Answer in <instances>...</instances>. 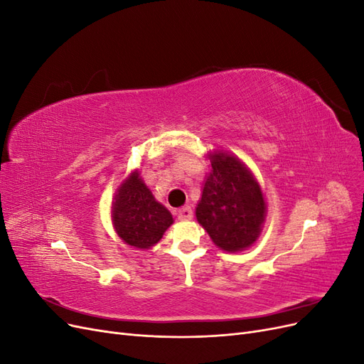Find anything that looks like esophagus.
I'll list each match as a JSON object with an SVG mask.
<instances>
[{
  "mask_svg": "<svg viewBox=\"0 0 364 364\" xmlns=\"http://www.w3.org/2000/svg\"><path fill=\"white\" fill-rule=\"evenodd\" d=\"M179 220H191L193 218V209L190 206H183L178 211Z\"/></svg>",
  "mask_w": 364,
  "mask_h": 364,
  "instance_id": "34e87169",
  "label": "esophagus"
}]
</instances>
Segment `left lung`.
<instances>
[{"instance_id": "left-lung-1", "label": "left lung", "mask_w": 364, "mask_h": 364, "mask_svg": "<svg viewBox=\"0 0 364 364\" xmlns=\"http://www.w3.org/2000/svg\"><path fill=\"white\" fill-rule=\"evenodd\" d=\"M211 171L196 208L197 222L214 245L226 252H241L258 240L266 220L261 186L237 156L228 151L208 153Z\"/></svg>"}]
</instances>
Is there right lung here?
I'll use <instances>...</instances> for the list:
<instances>
[{
    "label": "right lung",
    "mask_w": 364,
    "mask_h": 364,
    "mask_svg": "<svg viewBox=\"0 0 364 364\" xmlns=\"http://www.w3.org/2000/svg\"><path fill=\"white\" fill-rule=\"evenodd\" d=\"M112 223L118 237L136 249H150L173 225V215L156 202L139 171L129 174L112 202Z\"/></svg>",
    "instance_id": "obj_1"
}]
</instances>
